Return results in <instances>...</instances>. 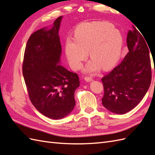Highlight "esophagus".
<instances>
[{
	"instance_id": "1",
	"label": "esophagus",
	"mask_w": 155,
	"mask_h": 155,
	"mask_svg": "<svg viewBox=\"0 0 155 155\" xmlns=\"http://www.w3.org/2000/svg\"><path fill=\"white\" fill-rule=\"evenodd\" d=\"M85 80L86 81H87V82H90V81H92V78L91 77L87 76V77H85Z\"/></svg>"
}]
</instances>
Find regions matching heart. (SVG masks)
I'll list each match as a JSON object with an SVG mask.
<instances>
[{
	"label": "heart",
	"mask_w": 155,
	"mask_h": 155,
	"mask_svg": "<svg viewBox=\"0 0 155 155\" xmlns=\"http://www.w3.org/2000/svg\"><path fill=\"white\" fill-rule=\"evenodd\" d=\"M123 42L121 32L110 22H83L75 29L74 39H67L65 54L71 67L78 70L87 59L89 51L92 59L85 72H95L101 67L108 70L114 66L120 57Z\"/></svg>",
	"instance_id": "b5f03b06"
}]
</instances>
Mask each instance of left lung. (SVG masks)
I'll return each instance as SVG.
<instances>
[{"label":"left lung","mask_w":155,"mask_h":155,"mask_svg":"<svg viewBox=\"0 0 155 155\" xmlns=\"http://www.w3.org/2000/svg\"><path fill=\"white\" fill-rule=\"evenodd\" d=\"M133 28L127 37L129 52L119 65L101 79L104 88L102 104L115 114H124L133 109L151 85V67L147 43L143 34Z\"/></svg>","instance_id":"8db88e82"}]
</instances>
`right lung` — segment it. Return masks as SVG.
Wrapping results in <instances>:
<instances>
[{"instance_id": "1", "label": "right lung", "mask_w": 155, "mask_h": 155, "mask_svg": "<svg viewBox=\"0 0 155 155\" xmlns=\"http://www.w3.org/2000/svg\"><path fill=\"white\" fill-rule=\"evenodd\" d=\"M62 16L50 28L32 34L26 46L22 74L31 104L42 114L59 120L76 105L74 92L79 86L78 74L60 64L61 45L59 30Z\"/></svg>"}]
</instances>
